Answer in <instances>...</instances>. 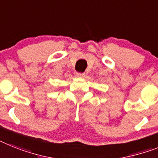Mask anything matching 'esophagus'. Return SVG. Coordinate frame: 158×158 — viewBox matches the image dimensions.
Returning <instances> with one entry per match:
<instances>
[{"label":"esophagus","mask_w":158,"mask_h":158,"mask_svg":"<svg viewBox=\"0 0 158 158\" xmlns=\"http://www.w3.org/2000/svg\"><path fill=\"white\" fill-rule=\"evenodd\" d=\"M76 75L79 78H84L85 77V73H76Z\"/></svg>","instance_id":"obj_1"}]
</instances>
